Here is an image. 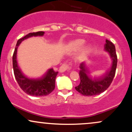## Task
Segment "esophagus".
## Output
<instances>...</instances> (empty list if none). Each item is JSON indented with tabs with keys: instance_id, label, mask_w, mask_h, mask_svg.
I'll return each instance as SVG.
<instances>
[{
	"instance_id": "esophagus-1",
	"label": "esophagus",
	"mask_w": 132,
	"mask_h": 132,
	"mask_svg": "<svg viewBox=\"0 0 132 132\" xmlns=\"http://www.w3.org/2000/svg\"><path fill=\"white\" fill-rule=\"evenodd\" d=\"M72 63H64L61 66V67L60 68V71L61 72H64V71L69 70L72 68Z\"/></svg>"
}]
</instances>
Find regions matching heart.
I'll return each instance as SVG.
<instances>
[{
    "instance_id": "b5f03b06",
    "label": "heart",
    "mask_w": 132,
    "mask_h": 132,
    "mask_svg": "<svg viewBox=\"0 0 132 132\" xmlns=\"http://www.w3.org/2000/svg\"><path fill=\"white\" fill-rule=\"evenodd\" d=\"M84 42H85L83 40H77L72 43V46L76 48H79L84 45Z\"/></svg>"
}]
</instances>
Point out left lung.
<instances>
[{"instance_id":"left-lung-1","label":"left lung","mask_w":132,"mask_h":132,"mask_svg":"<svg viewBox=\"0 0 132 132\" xmlns=\"http://www.w3.org/2000/svg\"><path fill=\"white\" fill-rule=\"evenodd\" d=\"M104 49L109 53L112 60V64L110 70L103 76L97 77L90 75L88 68L84 63H81L79 66L80 83L76 87V90L85 96H92L99 95L108 89L112 82L117 68V56L116 47L110 41L106 40Z\"/></svg>"}]
</instances>
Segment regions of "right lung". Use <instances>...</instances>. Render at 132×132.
I'll list each match as a JSON object with an SVG mask.
<instances>
[{
	"label": "right lung",
	"instance_id": "right-lung-1",
	"mask_svg": "<svg viewBox=\"0 0 132 132\" xmlns=\"http://www.w3.org/2000/svg\"><path fill=\"white\" fill-rule=\"evenodd\" d=\"M44 31L30 33L17 41L12 57L13 68L15 78L20 88L27 94L32 96H45L51 93L55 88V79L58 73L53 68L49 69L43 76L38 79H30L23 74L16 61L17 48L23 40L31 37L43 36Z\"/></svg>",
	"mask_w": 132,
	"mask_h": 132
}]
</instances>
